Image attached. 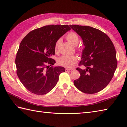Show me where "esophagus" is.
<instances>
[{"label": "esophagus", "mask_w": 127, "mask_h": 127, "mask_svg": "<svg viewBox=\"0 0 127 127\" xmlns=\"http://www.w3.org/2000/svg\"><path fill=\"white\" fill-rule=\"evenodd\" d=\"M72 70V69H68V68H66V71L67 72H70Z\"/></svg>", "instance_id": "34e87169"}]
</instances>
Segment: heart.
Wrapping results in <instances>:
<instances>
[{
    "label": "heart",
    "mask_w": 127,
    "mask_h": 127,
    "mask_svg": "<svg viewBox=\"0 0 127 127\" xmlns=\"http://www.w3.org/2000/svg\"><path fill=\"white\" fill-rule=\"evenodd\" d=\"M66 39L68 42L73 45H77L78 44L79 38L77 33L74 32H69L66 36ZM61 39H58L55 43V50L57 51L59 49ZM77 57L75 55H64L60 57L58 60V63L61 65L66 68H71L74 66V65L77 62Z\"/></svg>",
    "instance_id": "obj_1"
}]
</instances>
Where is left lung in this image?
<instances>
[{
  "label": "left lung",
  "instance_id": "left-lung-1",
  "mask_svg": "<svg viewBox=\"0 0 127 127\" xmlns=\"http://www.w3.org/2000/svg\"><path fill=\"white\" fill-rule=\"evenodd\" d=\"M82 37L85 48L79 66L80 77L75 86L86 94H94L103 90L110 82L117 67L116 51L110 37L101 31L88 26L70 25Z\"/></svg>",
  "mask_w": 127,
  "mask_h": 127
}]
</instances>
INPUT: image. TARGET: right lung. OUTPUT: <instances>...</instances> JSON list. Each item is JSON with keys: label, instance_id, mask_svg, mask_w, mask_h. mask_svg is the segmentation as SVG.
I'll return each mask as SVG.
<instances>
[{"label": "right lung", "instance_id": "add662e5", "mask_svg": "<svg viewBox=\"0 0 127 127\" xmlns=\"http://www.w3.org/2000/svg\"><path fill=\"white\" fill-rule=\"evenodd\" d=\"M70 28L68 25H50L34 30L22 40L16 54V73L27 90L37 95L51 91L65 71L63 67H50L56 61V42ZM48 64L50 65L48 66Z\"/></svg>", "mask_w": 127, "mask_h": 127}]
</instances>
